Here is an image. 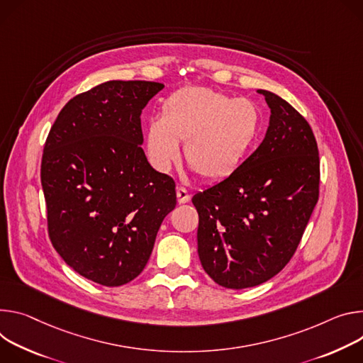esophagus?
Instances as JSON below:
<instances>
[{
	"label": "esophagus",
	"instance_id": "34e87169",
	"mask_svg": "<svg viewBox=\"0 0 363 363\" xmlns=\"http://www.w3.org/2000/svg\"><path fill=\"white\" fill-rule=\"evenodd\" d=\"M176 194H177V202H179V203H187L189 200H190L189 191H187L184 187H182V186H179V187L176 189Z\"/></svg>",
	"mask_w": 363,
	"mask_h": 363
}]
</instances>
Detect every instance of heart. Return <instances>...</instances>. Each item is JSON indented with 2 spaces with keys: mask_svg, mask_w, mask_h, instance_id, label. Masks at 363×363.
Listing matches in <instances>:
<instances>
[{
  "mask_svg": "<svg viewBox=\"0 0 363 363\" xmlns=\"http://www.w3.org/2000/svg\"><path fill=\"white\" fill-rule=\"evenodd\" d=\"M262 125L250 99H233L211 88L190 86L172 94L145 127V150L158 172H169L186 141L189 166L206 180H222L244 163Z\"/></svg>",
  "mask_w": 363,
  "mask_h": 363,
  "instance_id": "heart-1",
  "label": "heart"
}]
</instances>
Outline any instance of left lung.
<instances>
[{
    "label": "left lung",
    "mask_w": 363,
    "mask_h": 363,
    "mask_svg": "<svg viewBox=\"0 0 363 363\" xmlns=\"http://www.w3.org/2000/svg\"><path fill=\"white\" fill-rule=\"evenodd\" d=\"M271 109L259 147L225 180L199 191L197 252L216 284L259 286L294 255L318 200L320 160L307 121L259 89Z\"/></svg>",
    "instance_id": "obj_1"
}]
</instances>
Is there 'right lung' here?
I'll return each mask as SVG.
<instances>
[{"label": "right lung", "mask_w": 363, "mask_h": 363, "mask_svg": "<svg viewBox=\"0 0 363 363\" xmlns=\"http://www.w3.org/2000/svg\"><path fill=\"white\" fill-rule=\"evenodd\" d=\"M164 88L109 80L72 98L59 112L42 158L49 236L63 261L105 287L141 274L176 184L155 172L141 144V112Z\"/></svg>", "instance_id": "obj_1"}]
</instances>
